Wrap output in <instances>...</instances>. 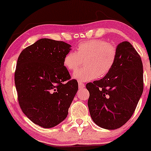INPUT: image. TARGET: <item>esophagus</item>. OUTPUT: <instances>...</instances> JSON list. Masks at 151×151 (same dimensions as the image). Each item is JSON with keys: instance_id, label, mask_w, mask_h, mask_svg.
Returning a JSON list of instances; mask_svg holds the SVG:
<instances>
[{"instance_id": "obj_1", "label": "esophagus", "mask_w": 151, "mask_h": 151, "mask_svg": "<svg viewBox=\"0 0 151 151\" xmlns=\"http://www.w3.org/2000/svg\"><path fill=\"white\" fill-rule=\"evenodd\" d=\"M78 86H79V88H82L84 87V84L82 82H78Z\"/></svg>"}]
</instances>
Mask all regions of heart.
I'll return each instance as SVG.
<instances>
[{
  "label": "heart",
  "mask_w": 151,
  "mask_h": 151,
  "mask_svg": "<svg viewBox=\"0 0 151 151\" xmlns=\"http://www.w3.org/2000/svg\"><path fill=\"white\" fill-rule=\"evenodd\" d=\"M117 50L115 45L104 40H86L80 43L76 52L70 51L64 58L65 67L74 71L73 78L78 81L87 82L99 76L103 77L111 71L117 59Z\"/></svg>",
  "instance_id": "1"
}]
</instances>
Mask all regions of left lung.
Returning <instances> with one entry per match:
<instances>
[{"label": "left lung", "instance_id": "8db88e82", "mask_svg": "<svg viewBox=\"0 0 151 151\" xmlns=\"http://www.w3.org/2000/svg\"><path fill=\"white\" fill-rule=\"evenodd\" d=\"M113 69L102 79L86 84L91 117L101 128L113 130L129 121L144 89L143 65L129 42L117 47Z\"/></svg>", "mask_w": 151, "mask_h": 151}]
</instances>
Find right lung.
<instances>
[{
    "instance_id": "obj_1",
    "label": "right lung",
    "mask_w": 151,
    "mask_h": 151,
    "mask_svg": "<svg viewBox=\"0 0 151 151\" xmlns=\"http://www.w3.org/2000/svg\"><path fill=\"white\" fill-rule=\"evenodd\" d=\"M71 45L42 38L21 51L14 81L19 106L34 124L49 129L63 122L78 89L63 64Z\"/></svg>"
}]
</instances>
